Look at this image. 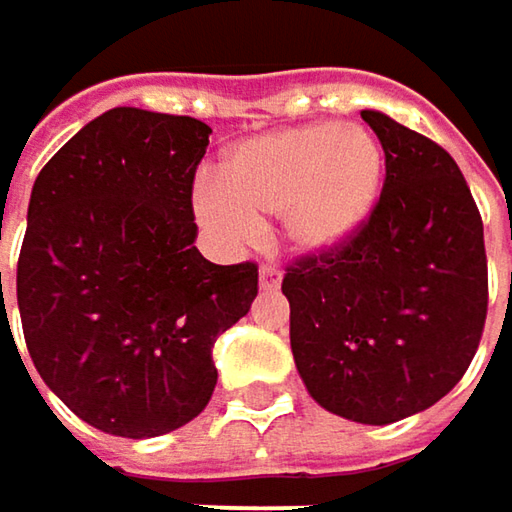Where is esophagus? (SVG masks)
I'll return each mask as SVG.
<instances>
[{
	"mask_svg": "<svg viewBox=\"0 0 512 512\" xmlns=\"http://www.w3.org/2000/svg\"><path fill=\"white\" fill-rule=\"evenodd\" d=\"M278 287H281V269L272 266V263L260 266V290H263V293H272V290H278Z\"/></svg>",
	"mask_w": 512,
	"mask_h": 512,
	"instance_id": "esophagus-1",
	"label": "esophagus"
}]
</instances>
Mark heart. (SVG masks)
<instances>
[{"label":"heart","mask_w":512,"mask_h":512,"mask_svg":"<svg viewBox=\"0 0 512 512\" xmlns=\"http://www.w3.org/2000/svg\"><path fill=\"white\" fill-rule=\"evenodd\" d=\"M385 151L364 127L332 121L234 145L216 180L198 183L195 216L225 246H243L278 219L296 255H326L356 237L376 210Z\"/></svg>","instance_id":"obj_1"}]
</instances>
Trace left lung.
I'll return each mask as SVG.
<instances>
[{"instance_id":"1","label":"left lung","mask_w":512,"mask_h":512,"mask_svg":"<svg viewBox=\"0 0 512 512\" xmlns=\"http://www.w3.org/2000/svg\"><path fill=\"white\" fill-rule=\"evenodd\" d=\"M385 151L376 210L356 237L287 266L290 350L332 415L394 424L439 403L486 323L483 222L460 165L433 139L364 109Z\"/></svg>"}]
</instances>
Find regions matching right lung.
Returning <instances> with one entry per match:
<instances>
[{
  "mask_svg": "<svg viewBox=\"0 0 512 512\" xmlns=\"http://www.w3.org/2000/svg\"><path fill=\"white\" fill-rule=\"evenodd\" d=\"M210 133L189 115L118 106L32 186L23 338L52 394L109 436L151 439L201 415L219 376L213 344L255 302L252 260L219 266L195 249L192 183Z\"/></svg>",
  "mask_w": 512,
  "mask_h": 512,
  "instance_id": "add662e5",
  "label": "right lung"
}]
</instances>
